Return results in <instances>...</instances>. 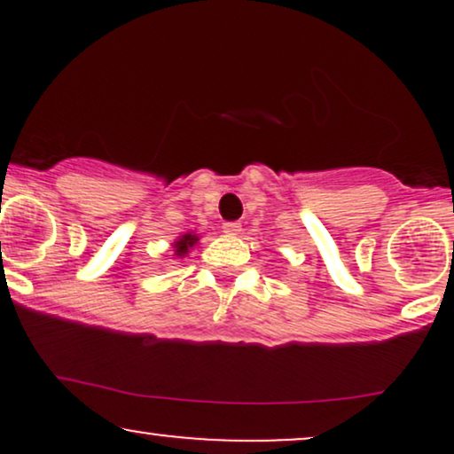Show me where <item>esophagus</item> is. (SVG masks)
<instances>
[{"instance_id": "1", "label": "esophagus", "mask_w": 454, "mask_h": 454, "mask_svg": "<svg viewBox=\"0 0 454 454\" xmlns=\"http://www.w3.org/2000/svg\"><path fill=\"white\" fill-rule=\"evenodd\" d=\"M222 228H223V232L228 234V237H237V234H241V231H243L241 223H239V222H226Z\"/></svg>"}]
</instances>
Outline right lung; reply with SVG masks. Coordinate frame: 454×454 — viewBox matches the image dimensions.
<instances>
[{
    "instance_id": "right-lung-1",
    "label": "right lung",
    "mask_w": 454,
    "mask_h": 454,
    "mask_svg": "<svg viewBox=\"0 0 454 454\" xmlns=\"http://www.w3.org/2000/svg\"><path fill=\"white\" fill-rule=\"evenodd\" d=\"M198 243V234H194V232H185V234H181L179 239H176L175 241V245H173V252H175V256L176 258H184L187 252H190L192 247H194V245Z\"/></svg>"
}]
</instances>
